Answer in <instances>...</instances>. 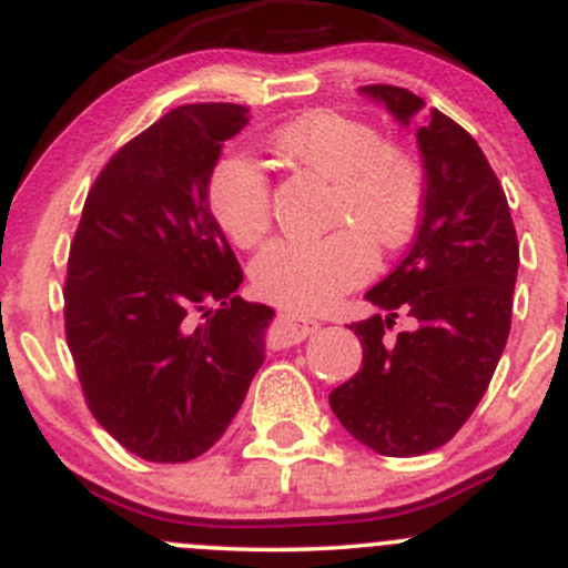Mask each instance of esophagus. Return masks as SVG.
I'll list each match as a JSON object with an SVG mask.
<instances>
[{"mask_svg":"<svg viewBox=\"0 0 568 568\" xmlns=\"http://www.w3.org/2000/svg\"><path fill=\"white\" fill-rule=\"evenodd\" d=\"M317 328H321V323L312 321V317L283 312V315H277V323H275V328H272L270 342H272V347H291V344L304 342L306 336L315 334Z\"/></svg>","mask_w":568,"mask_h":568,"instance_id":"1","label":"esophagus"}]
</instances>
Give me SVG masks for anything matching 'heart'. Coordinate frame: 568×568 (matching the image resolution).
Here are the masks:
<instances>
[{
    "label": "heart",
    "instance_id": "b5f03b06",
    "mask_svg": "<svg viewBox=\"0 0 568 568\" xmlns=\"http://www.w3.org/2000/svg\"><path fill=\"white\" fill-rule=\"evenodd\" d=\"M270 149L296 171L331 181L328 226L312 243L275 240L253 258V288L270 302L321 310L374 272V251H397L416 232L425 207L419 160L371 122L317 109L285 122ZM207 205L240 247L262 243L272 226V189L247 158H224L207 181Z\"/></svg>",
    "mask_w": 568,
    "mask_h": 568
}]
</instances>
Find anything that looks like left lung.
<instances>
[{
	"mask_svg": "<svg viewBox=\"0 0 568 568\" xmlns=\"http://www.w3.org/2000/svg\"><path fill=\"white\" fill-rule=\"evenodd\" d=\"M403 125L416 120L425 207L403 262L366 293L379 315L352 323L363 366L328 395L344 429L382 456L440 448L470 419L510 334L518 237L478 141L395 84L361 88ZM397 314L415 328L395 337Z\"/></svg>",
	"mask_w": 568,
	"mask_h": 568,
	"instance_id": "1",
	"label": "left lung"
}]
</instances>
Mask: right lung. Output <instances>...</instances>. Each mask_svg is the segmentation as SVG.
<instances>
[{
  "instance_id": "obj_1",
  "label": "right lung",
  "mask_w": 568,
  "mask_h": 568,
  "mask_svg": "<svg viewBox=\"0 0 568 568\" xmlns=\"http://www.w3.org/2000/svg\"><path fill=\"white\" fill-rule=\"evenodd\" d=\"M240 103H186L98 173L69 253L63 317L84 400L130 454L197 459L226 433L264 363L266 304L207 205Z\"/></svg>"
}]
</instances>
